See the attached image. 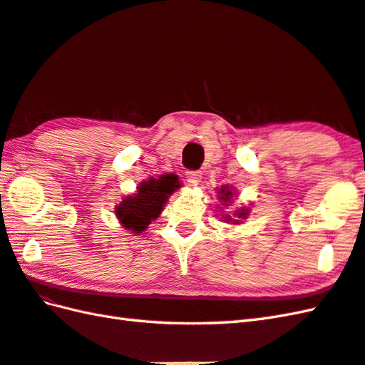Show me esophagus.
<instances>
[{"mask_svg": "<svg viewBox=\"0 0 365 365\" xmlns=\"http://www.w3.org/2000/svg\"><path fill=\"white\" fill-rule=\"evenodd\" d=\"M200 178H202V173H200V170H187V182L191 187H197L200 183Z\"/></svg>", "mask_w": 365, "mask_h": 365, "instance_id": "obj_1", "label": "esophagus"}]
</instances>
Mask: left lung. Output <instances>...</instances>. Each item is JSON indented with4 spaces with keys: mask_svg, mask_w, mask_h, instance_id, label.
I'll list each match as a JSON object with an SVG mask.
<instances>
[{
    "mask_svg": "<svg viewBox=\"0 0 365 365\" xmlns=\"http://www.w3.org/2000/svg\"><path fill=\"white\" fill-rule=\"evenodd\" d=\"M216 192H218V199L221 200L222 202V205H229L232 200H234V188H230V187H227V185H222L221 188H218L216 190ZM247 208H240V210H235V213L234 215H226L224 216V220L222 221H226V222H232V224H240L242 222V220H246V216H247Z\"/></svg>",
    "mask_w": 365,
    "mask_h": 365,
    "instance_id": "left-lung-1",
    "label": "left lung"
}]
</instances>
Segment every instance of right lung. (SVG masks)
Here are the masks:
<instances>
[{"mask_svg":"<svg viewBox=\"0 0 365 365\" xmlns=\"http://www.w3.org/2000/svg\"><path fill=\"white\" fill-rule=\"evenodd\" d=\"M180 188V182L175 174H163L158 178L139 183L135 195L122 199L115 207V216L127 230L141 234L152 221L160 216L169 196Z\"/></svg>","mask_w":365,"mask_h":365,"instance_id":"obj_1","label":"right lung"}]
</instances>
